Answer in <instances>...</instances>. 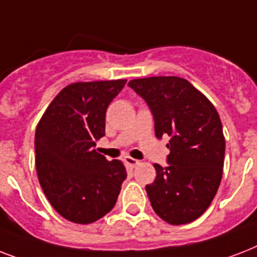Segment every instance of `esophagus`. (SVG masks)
I'll list each match as a JSON object with an SVG mask.
<instances>
[{
  "instance_id": "34e87169",
  "label": "esophagus",
  "mask_w": 257,
  "mask_h": 257,
  "mask_svg": "<svg viewBox=\"0 0 257 257\" xmlns=\"http://www.w3.org/2000/svg\"><path fill=\"white\" fill-rule=\"evenodd\" d=\"M124 163L128 165V167H131V168H135V167H137V165L140 164V161L136 160V159H133V157H129V156L124 157Z\"/></svg>"
}]
</instances>
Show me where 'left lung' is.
<instances>
[{
  "label": "left lung",
  "mask_w": 257,
  "mask_h": 257,
  "mask_svg": "<svg viewBox=\"0 0 257 257\" xmlns=\"http://www.w3.org/2000/svg\"><path fill=\"white\" fill-rule=\"evenodd\" d=\"M128 85L151 109L157 139L171 137L168 165L155 164L156 180L145 187L153 211L172 225L191 223L211 205L223 176L219 113L185 78H139Z\"/></svg>",
  "instance_id": "8db88e82"
}]
</instances>
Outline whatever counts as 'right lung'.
<instances>
[{"mask_svg": "<svg viewBox=\"0 0 257 257\" xmlns=\"http://www.w3.org/2000/svg\"><path fill=\"white\" fill-rule=\"evenodd\" d=\"M126 80L74 82L50 102L34 136L41 188L69 221L89 224L112 211L126 179L118 160L96 152L105 135V113Z\"/></svg>", "mask_w": 257, "mask_h": 257, "instance_id": "obj_1", "label": "right lung"}]
</instances>
